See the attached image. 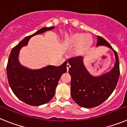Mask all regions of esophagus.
Instances as JSON below:
<instances>
[{"instance_id":"obj_1","label":"esophagus","mask_w":127,"mask_h":127,"mask_svg":"<svg viewBox=\"0 0 127 127\" xmlns=\"http://www.w3.org/2000/svg\"><path fill=\"white\" fill-rule=\"evenodd\" d=\"M70 65H69V64H67V71L69 70V68H70Z\"/></svg>"}]
</instances>
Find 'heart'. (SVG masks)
<instances>
[{
  "label": "heart",
  "mask_w": 127,
  "mask_h": 127,
  "mask_svg": "<svg viewBox=\"0 0 127 127\" xmlns=\"http://www.w3.org/2000/svg\"><path fill=\"white\" fill-rule=\"evenodd\" d=\"M67 42L71 46H76L75 53L77 55H81L88 50L92 43V39L88 34L77 33L70 35Z\"/></svg>",
  "instance_id": "1"
}]
</instances>
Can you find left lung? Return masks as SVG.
Instances as JSON below:
<instances>
[{
  "label": "left lung",
  "mask_w": 127,
  "mask_h": 127,
  "mask_svg": "<svg viewBox=\"0 0 127 127\" xmlns=\"http://www.w3.org/2000/svg\"><path fill=\"white\" fill-rule=\"evenodd\" d=\"M104 46L113 50L116 62L113 69L98 76H92L85 67L81 56L68 60L71 76L70 92L74 101L85 108L97 107L111 95L120 77V64L116 51L104 38L97 35L96 46Z\"/></svg>",
  "instance_id": "obj_1"
}]
</instances>
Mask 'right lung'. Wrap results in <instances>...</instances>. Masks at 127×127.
Returning <instances> with one entry per match:
<instances>
[{
	"mask_svg": "<svg viewBox=\"0 0 127 127\" xmlns=\"http://www.w3.org/2000/svg\"><path fill=\"white\" fill-rule=\"evenodd\" d=\"M54 28L55 26L43 27L26 37L12 49L9 57L7 75L10 87L20 100L29 105L37 106L50 101L55 95L60 77L67 72V61L58 67L48 65L33 70L24 67L19 62L20 50L27 45L30 38Z\"/></svg>",
	"mask_w": 127,
	"mask_h": 127,
	"instance_id": "right-lung-1",
	"label": "right lung"
}]
</instances>
